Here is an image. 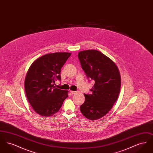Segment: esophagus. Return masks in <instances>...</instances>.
<instances>
[{
    "label": "esophagus",
    "mask_w": 153,
    "mask_h": 153,
    "mask_svg": "<svg viewBox=\"0 0 153 153\" xmlns=\"http://www.w3.org/2000/svg\"><path fill=\"white\" fill-rule=\"evenodd\" d=\"M71 92V94H76V93H77V92L76 91H70Z\"/></svg>",
    "instance_id": "34e87169"
}]
</instances>
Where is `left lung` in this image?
<instances>
[{
	"instance_id": "obj_1",
	"label": "left lung",
	"mask_w": 153,
	"mask_h": 153,
	"mask_svg": "<svg viewBox=\"0 0 153 153\" xmlns=\"http://www.w3.org/2000/svg\"><path fill=\"white\" fill-rule=\"evenodd\" d=\"M78 57L89 80L95 81L90 90L92 94H84L85 102L80 111L87 119L95 120L105 116L117 101L121 86L120 75L116 64L100 51H80Z\"/></svg>"
}]
</instances>
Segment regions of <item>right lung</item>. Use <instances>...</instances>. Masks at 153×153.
Masks as SVG:
<instances>
[{"label": "right lung", "instance_id": "add662e5", "mask_svg": "<svg viewBox=\"0 0 153 153\" xmlns=\"http://www.w3.org/2000/svg\"><path fill=\"white\" fill-rule=\"evenodd\" d=\"M70 53H54L38 58L27 71L25 88L27 100L36 113L51 117L61 108L68 97V91L56 88L55 81H61V68Z\"/></svg>", "mask_w": 153, "mask_h": 153}]
</instances>
